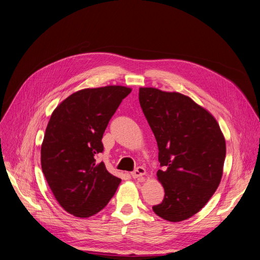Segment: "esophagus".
Masks as SVG:
<instances>
[{
  "instance_id": "obj_1",
  "label": "esophagus",
  "mask_w": 260,
  "mask_h": 260,
  "mask_svg": "<svg viewBox=\"0 0 260 260\" xmlns=\"http://www.w3.org/2000/svg\"><path fill=\"white\" fill-rule=\"evenodd\" d=\"M145 175H146V170H145L144 167H141V166L138 167L134 171L131 172V176H132V178H134V179L143 178Z\"/></svg>"
}]
</instances>
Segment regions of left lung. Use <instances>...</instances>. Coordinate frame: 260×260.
<instances>
[{"label": "left lung", "instance_id": "obj_1", "mask_svg": "<svg viewBox=\"0 0 260 260\" xmlns=\"http://www.w3.org/2000/svg\"><path fill=\"white\" fill-rule=\"evenodd\" d=\"M139 100L158 147L156 172L165 196L152 207L170 222L197 214L218 188L225 159V140L207 110L178 92L141 88Z\"/></svg>", "mask_w": 260, "mask_h": 260}]
</instances>
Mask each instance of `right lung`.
<instances>
[{
  "label": "right lung",
  "mask_w": 260,
  "mask_h": 260,
  "mask_svg": "<svg viewBox=\"0 0 260 260\" xmlns=\"http://www.w3.org/2000/svg\"><path fill=\"white\" fill-rule=\"evenodd\" d=\"M131 92L121 85L83 89L70 95L52 113L41 145V167L64 211L79 218L101 212L121 180L96 156L108 123Z\"/></svg>",
  "instance_id": "1"
}]
</instances>
